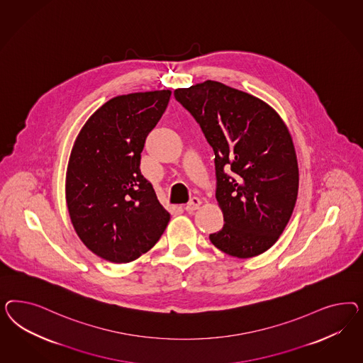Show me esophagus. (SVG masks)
I'll return each mask as SVG.
<instances>
[{
    "instance_id": "1",
    "label": "esophagus",
    "mask_w": 363,
    "mask_h": 363,
    "mask_svg": "<svg viewBox=\"0 0 363 363\" xmlns=\"http://www.w3.org/2000/svg\"><path fill=\"white\" fill-rule=\"evenodd\" d=\"M199 206H201V199L198 197H193L190 198V201L187 202L185 209H186V211H189V213H193V211L197 210Z\"/></svg>"
}]
</instances>
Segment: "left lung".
Wrapping results in <instances>:
<instances>
[{"label": "left lung", "mask_w": 363, "mask_h": 363, "mask_svg": "<svg viewBox=\"0 0 363 363\" xmlns=\"http://www.w3.org/2000/svg\"><path fill=\"white\" fill-rule=\"evenodd\" d=\"M174 97L216 155V198L225 223L210 241L237 258L264 253L297 201V154L285 122L262 99L217 81L176 89Z\"/></svg>", "instance_id": "1"}]
</instances>
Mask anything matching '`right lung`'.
<instances>
[{
  "instance_id": "add662e5",
  "label": "right lung",
  "mask_w": 363,
  "mask_h": 363,
  "mask_svg": "<svg viewBox=\"0 0 363 363\" xmlns=\"http://www.w3.org/2000/svg\"><path fill=\"white\" fill-rule=\"evenodd\" d=\"M170 96L154 90L109 99L73 145L66 172L69 216L89 250L113 264L149 252L170 220L140 170L145 140Z\"/></svg>"
}]
</instances>
